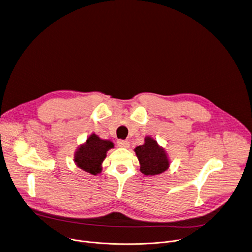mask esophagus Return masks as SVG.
Masks as SVG:
<instances>
[{
	"mask_svg": "<svg viewBox=\"0 0 252 252\" xmlns=\"http://www.w3.org/2000/svg\"><path fill=\"white\" fill-rule=\"evenodd\" d=\"M117 143H118V146L122 147V148H128L129 147V142L127 140L120 139V140H118Z\"/></svg>",
	"mask_w": 252,
	"mask_h": 252,
	"instance_id": "obj_1",
	"label": "esophagus"
}]
</instances>
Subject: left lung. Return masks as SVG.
Instances as JSON below:
<instances>
[{
  "label": "left lung",
  "mask_w": 252,
  "mask_h": 252,
  "mask_svg": "<svg viewBox=\"0 0 252 252\" xmlns=\"http://www.w3.org/2000/svg\"><path fill=\"white\" fill-rule=\"evenodd\" d=\"M134 152L139 161L140 172L145 176H158L170 167L167 152L151 136H146L144 143L136 146Z\"/></svg>",
  "instance_id": "left-lung-1"
}]
</instances>
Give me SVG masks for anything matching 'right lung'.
<instances>
[{
    "label": "right lung",
    "mask_w": 252,
    "mask_h": 252,
    "mask_svg": "<svg viewBox=\"0 0 252 252\" xmlns=\"http://www.w3.org/2000/svg\"><path fill=\"white\" fill-rule=\"evenodd\" d=\"M111 148H114L111 140L102 139L93 132L77 147L73 161L82 171L96 176L102 172V163Z\"/></svg>",
    "instance_id": "right-lung-1"
}]
</instances>
